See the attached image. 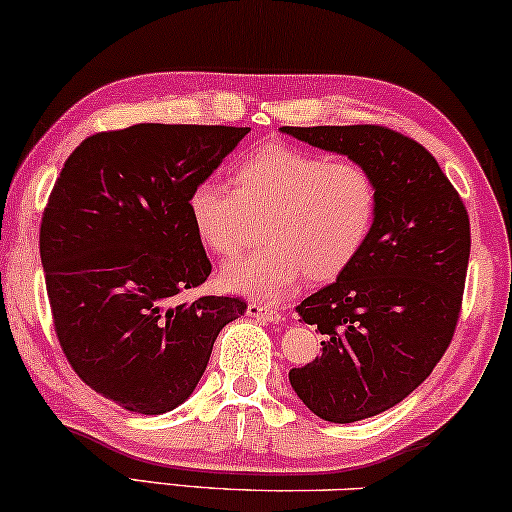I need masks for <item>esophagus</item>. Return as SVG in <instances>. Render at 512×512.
I'll return each instance as SVG.
<instances>
[{"label":"esophagus","mask_w":512,"mask_h":512,"mask_svg":"<svg viewBox=\"0 0 512 512\" xmlns=\"http://www.w3.org/2000/svg\"><path fill=\"white\" fill-rule=\"evenodd\" d=\"M248 314L252 316V319H260V321H267V323L283 321L281 312H276L274 307H267V304H262V302H250L248 304Z\"/></svg>","instance_id":"34e87169"}]
</instances>
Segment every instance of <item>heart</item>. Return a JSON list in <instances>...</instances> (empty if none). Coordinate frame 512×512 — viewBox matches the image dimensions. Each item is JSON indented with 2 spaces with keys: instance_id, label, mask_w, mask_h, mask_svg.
<instances>
[{
  "instance_id": "b5f03b06",
  "label": "heart",
  "mask_w": 512,
  "mask_h": 512,
  "mask_svg": "<svg viewBox=\"0 0 512 512\" xmlns=\"http://www.w3.org/2000/svg\"><path fill=\"white\" fill-rule=\"evenodd\" d=\"M378 184L368 167L269 141L238 160L234 189L203 179L186 200L193 229L212 252L245 248L262 217L264 245L222 269V283L257 300H278L307 274L323 283L359 257L378 217Z\"/></svg>"
}]
</instances>
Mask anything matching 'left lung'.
<instances>
[{
	"mask_svg": "<svg viewBox=\"0 0 512 512\" xmlns=\"http://www.w3.org/2000/svg\"><path fill=\"white\" fill-rule=\"evenodd\" d=\"M304 144L347 155L378 184V217L359 257L331 286L297 304L323 352L290 385L331 423L378 416L423 383L461 314L470 219L432 153L380 125L281 127Z\"/></svg>",
	"mask_w": 512,
	"mask_h": 512,
	"instance_id": "8db88e82",
	"label": "left lung"
}]
</instances>
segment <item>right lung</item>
Returning <instances> with one entry per match:
<instances>
[{"mask_svg":"<svg viewBox=\"0 0 512 512\" xmlns=\"http://www.w3.org/2000/svg\"><path fill=\"white\" fill-rule=\"evenodd\" d=\"M250 127L141 122L92 134L58 174L40 226L54 331L73 371L122 409L158 416L196 390L248 304L179 300L212 264L186 200Z\"/></svg>","mask_w":512,"mask_h":512,"instance_id":"right-lung-1","label":"right lung"}]
</instances>
